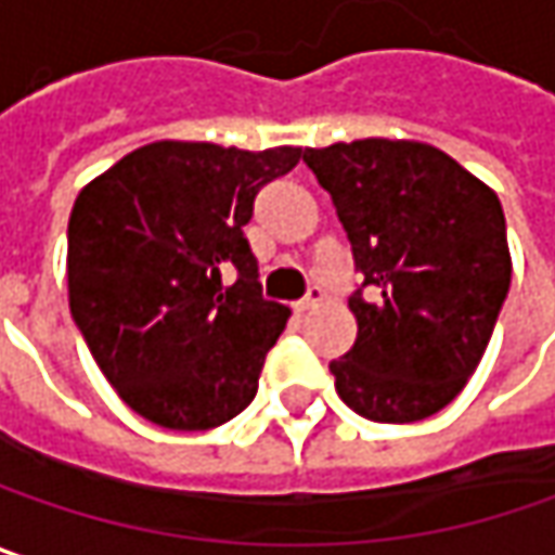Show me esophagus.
Here are the masks:
<instances>
[{"label": "esophagus", "instance_id": "34e87169", "mask_svg": "<svg viewBox=\"0 0 555 555\" xmlns=\"http://www.w3.org/2000/svg\"><path fill=\"white\" fill-rule=\"evenodd\" d=\"M320 301H323V288H320V285H310L308 295H305L301 301H295L292 308H295V313H308V310L317 308Z\"/></svg>", "mask_w": 555, "mask_h": 555}]
</instances>
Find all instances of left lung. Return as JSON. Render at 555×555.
Returning <instances> with one entry per match:
<instances>
[{
    "label": "left lung",
    "mask_w": 555,
    "mask_h": 555,
    "mask_svg": "<svg viewBox=\"0 0 555 555\" xmlns=\"http://www.w3.org/2000/svg\"><path fill=\"white\" fill-rule=\"evenodd\" d=\"M305 163L333 197L361 279L348 298L358 339L330 364L336 392L376 424L424 421L477 371L508 295L500 197L417 141L308 147Z\"/></svg>",
    "instance_id": "1"
}]
</instances>
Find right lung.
<instances>
[{
    "instance_id": "obj_1",
    "label": "right lung",
    "mask_w": 555,
    "mask_h": 555,
    "mask_svg": "<svg viewBox=\"0 0 555 555\" xmlns=\"http://www.w3.org/2000/svg\"><path fill=\"white\" fill-rule=\"evenodd\" d=\"M301 147L156 141L75 201L68 305L121 402L166 430L242 414L292 310L260 292L245 225Z\"/></svg>"
}]
</instances>
